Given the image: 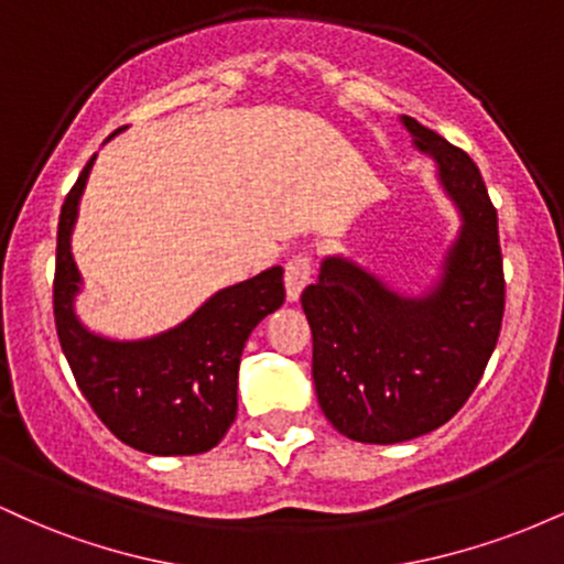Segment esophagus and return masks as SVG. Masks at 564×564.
Masks as SVG:
<instances>
[{
    "label": "esophagus",
    "instance_id": "esophagus-1",
    "mask_svg": "<svg viewBox=\"0 0 564 564\" xmlns=\"http://www.w3.org/2000/svg\"><path fill=\"white\" fill-rule=\"evenodd\" d=\"M310 275H313V257L310 254H294L286 262V296L289 302L300 300L302 289L310 283Z\"/></svg>",
    "mask_w": 564,
    "mask_h": 564
}]
</instances>
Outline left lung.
<instances>
[{"label":"left lung","mask_w":564,"mask_h":564,"mask_svg":"<svg viewBox=\"0 0 564 564\" xmlns=\"http://www.w3.org/2000/svg\"><path fill=\"white\" fill-rule=\"evenodd\" d=\"M419 151L432 153L464 228L443 281L422 300L394 294L328 257L302 291L313 332L318 403L341 435L358 443H403L437 430L475 392L503 321V257L498 217L467 151L403 116Z\"/></svg>","instance_id":"8db88e82"}]
</instances>
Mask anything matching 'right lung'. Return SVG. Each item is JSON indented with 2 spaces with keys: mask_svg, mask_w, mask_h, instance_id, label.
Here are the masks:
<instances>
[{
  "mask_svg": "<svg viewBox=\"0 0 564 564\" xmlns=\"http://www.w3.org/2000/svg\"><path fill=\"white\" fill-rule=\"evenodd\" d=\"M93 161L68 191L57 223L53 307L63 355L97 419L121 443L153 456L215 448L236 422L246 339L286 300L283 270L270 268L223 289L185 323L153 339L111 341L87 332L74 315L79 270L70 257V230Z\"/></svg>",
  "mask_w": 564,
  "mask_h": 564,
  "instance_id": "obj_1",
  "label": "right lung"
}]
</instances>
